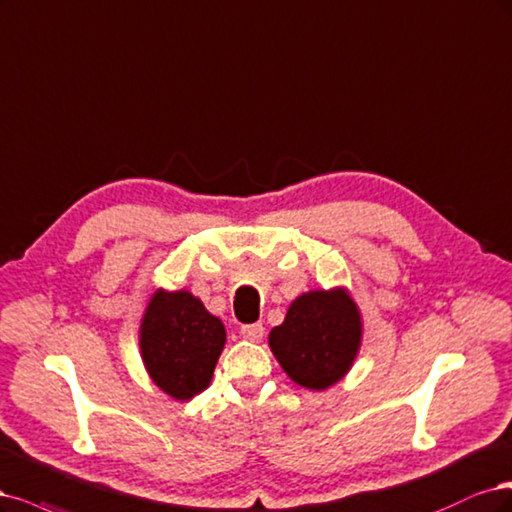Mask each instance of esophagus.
<instances>
[{"mask_svg": "<svg viewBox=\"0 0 512 512\" xmlns=\"http://www.w3.org/2000/svg\"><path fill=\"white\" fill-rule=\"evenodd\" d=\"M240 334H242V338L251 340V342H261L263 334H266V327H263L261 323H249V325L240 327Z\"/></svg>", "mask_w": 512, "mask_h": 512, "instance_id": "esophagus-1", "label": "esophagus"}]
</instances>
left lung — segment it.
I'll list each match as a JSON object with an SVG mask.
<instances>
[{
  "label": "left lung",
  "instance_id": "8db88e82",
  "mask_svg": "<svg viewBox=\"0 0 512 512\" xmlns=\"http://www.w3.org/2000/svg\"><path fill=\"white\" fill-rule=\"evenodd\" d=\"M364 319L346 287L312 289L295 298L268 344L293 383L325 391L349 374L361 349Z\"/></svg>",
  "mask_w": 512,
  "mask_h": 512
}]
</instances>
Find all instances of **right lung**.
<instances>
[{
  "instance_id": "right-lung-1",
  "label": "right lung",
  "mask_w": 512,
  "mask_h": 512,
  "mask_svg": "<svg viewBox=\"0 0 512 512\" xmlns=\"http://www.w3.org/2000/svg\"><path fill=\"white\" fill-rule=\"evenodd\" d=\"M140 357L151 381L185 402L202 393L227 340L225 325L187 289H157L140 319Z\"/></svg>"
}]
</instances>
